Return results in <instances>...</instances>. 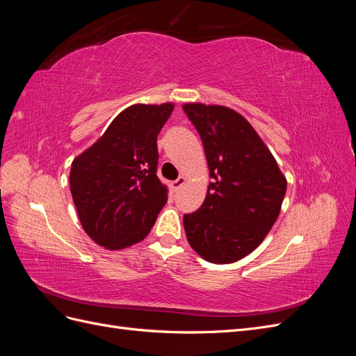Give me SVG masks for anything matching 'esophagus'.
Here are the masks:
<instances>
[{"instance_id": "obj_1", "label": "esophagus", "mask_w": 356, "mask_h": 356, "mask_svg": "<svg viewBox=\"0 0 356 356\" xmlns=\"http://www.w3.org/2000/svg\"><path fill=\"white\" fill-rule=\"evenodd\" d=\"M186 182H187V178H186V177H179L178 179H175L174 182H172V190H174V191H178L182 186L186 184Z\"/></svg>"}]
</instances>
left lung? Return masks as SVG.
<instances>
[{
	"instance_id": "obj_1",
	"label": "left lung",
	"mask_w": 356,
	"mask_h": 356,
	"mask_svg": "<svg viewBox=\"0 0 356 356\" xmlns=\"http://www.w3.org/2000/svg\"><path fill=\"white\" fill-rule=\"evenodd\" d=\"M207 154V197L184 229L203 260L229 264L251 254L281 212L286 178L246 118L229 106L184 104Z\"/></svg>"
}]
</instances>
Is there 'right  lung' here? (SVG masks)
I'll return each mask as SVG.
<instances>
[{"instance_id": "add662e5", "label": "right lung", "mask_w": 356, "mask_h": 356, "mask_svg": "<svg viewBox=\"0 0 356 356\" xmlns=\"http://www.w3.org/2000/svg\"><path fill=\"white\" fill-rule=\"evenodd\" d=\"M172 111V102L129 106L72 160V200L84 232L99 246L117 251L141 242L168 202V187L156 175L157 135Z\"/></svg>"}]
</instances>
